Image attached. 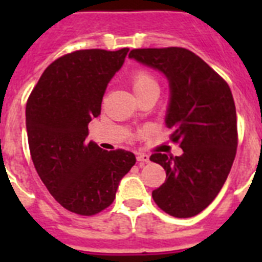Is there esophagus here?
I'll return each mask as SVG.
<instances>
[{"instance_id": "esophagus-1", "label": "esophagus", "mask_w": 262, "mask_h": 262, "mask_svg": "<svg viewBox=\"0 0 262 262\" xmlns=\"http://www.w3.org/2000/svg\"><path fill=\"white\" fill-rule=\"evenodd\" d=\"M137 160L140 163H149V155L147 154H137Z\"/></svg>"}]
</instances>
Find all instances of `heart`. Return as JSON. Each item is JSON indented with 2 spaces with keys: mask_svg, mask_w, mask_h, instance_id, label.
<instances>
[{
  "mask_svg": "<svg viewBox=\"0 0 262 262\" xmlns=\"http://www.w3.org/2000/svg\"><path fill=\"white\" fill-rule=\"evenodd\" d=\"M152 87H158V83H156V80L154 79L152 75H149L148 72H136L135 75H133V77H132V88H133L136 95L141 94L143 91Z\"/></svg>",
  "mask_w": 262,
  "mask_h": 262,
  "instance_id": "obj_1",
  "label": "heart"
}]
</instances>
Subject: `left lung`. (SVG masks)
<instances>
[{"label": "left lung", "instance_id": "1", "mask_svg": "<svg viewBox=\"0 0 262 262\" xmlns=\"http://www.w3.org/2000/svg\"><path fill=\"white\" fill-rule=\"evenodd\" d=\"M129 58L163 73L170 87L166 126L183 154H154L166 181L152 191L160 209L175 217L199 215L215 200L235 159L236 111L227 83L194 53L136 49Z\"/></svg>", "mask_w": 262, "mask_h": 262}]
</instances>
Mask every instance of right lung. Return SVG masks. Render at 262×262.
<instances>
[{
    "instance_id": "add662e5",
    "label": "right lung",
    "mask_w": 262,
    "mask_h": 262,
    "mask_svg": "<svg viewBox=\"0 0 262 262\" xmlns=\"http://www.w3.org/2000/svg\"><path fill=\"white\" fill-rule=\"evenodd\" d=\"M129 49H92L67 54L47 67L26 107L28 145L36 172L68 211L91 216L115 199L136 163L125 149L88 143V123L100 115L103 95Z\"/></svg>"
}]
</instances>
